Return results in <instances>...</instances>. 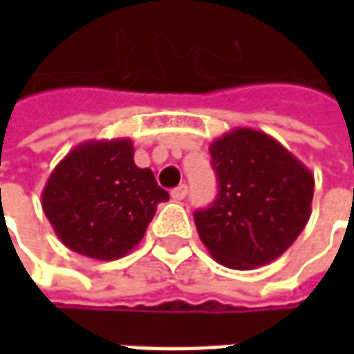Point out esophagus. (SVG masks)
<instances>
[{"label": "esophagus", "instance_id": "1", "mask_svg": "<svg viewBox=\"0 0 354 354\" xmlns=\"http://www.w3.org/2000/svg\"><path fill=\"white\" fill-rule=\"evenodd\" d=\"M171 197H173V201H183V198L187 197V185L175 187V189L171 191Z\"/></svg>", "mask_w": 354, "mask_h": 354}]
</instances>
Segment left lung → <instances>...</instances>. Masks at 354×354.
<instances>
[{
	"instance_id": "1",
	"label": "left lung",
	"mask_w": 354,
	"mask_h": 354,
	"mask_svg": "<svg viewBox=\"0 0 354 354\" xmlns=\"http://www.w3.org/2000/svg\"><path fill=\"white\" fill-rule=\"evenodd\" d=\"M209 151L218 195L195 212L203 244L230 270L274 262L309 221L313 173L278 140L252 128L228 131Z\"/></svg>"
}]
</instances>
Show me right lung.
I'll return each mask as SVG.
<instances>
[{
    "label": "right lung",
    "mask_w": 354,
    "mask_h": 354,
    "mask_svg": "<svg viewBox=\"0 0 354 354\" xmlns=\"http://www.w3.org/2000/svg\"><path fill=\"white\" fill-rule=\"evenodd\" d=\"M43 211L71 250L94 260L131 252L169 193L153 171L133 163V143L90 140L76 145L53 169L43 189Z\"/></svg>",
    "instance_id": "right-lung-1"
}]
</instances>
